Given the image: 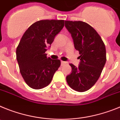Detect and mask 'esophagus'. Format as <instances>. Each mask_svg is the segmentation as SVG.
Wrapping results in <instances>:
<instances>
[{"label":"esophagus","instance_id":"34e87169","mask_svg":"<svg viewBox=\"0 0 120 120\" xmlns=\"http://www.w3.org/2000/svg\"><path fill=\"white\" fill-rule=\"evenodd\" d=\"M66 63H67V62H66V61H61V66H63V65H64V64H66Z\"/></svg>","mask_w":120,"mask_h":120}]
</instances>
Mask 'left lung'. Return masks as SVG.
I'll use <instances>...</instances> for the list:
<instances>
[{"instance_id":"obj_1","label":"left lung","mask_w":120,"mask_h":120,"mask_svg":"<svg viewBox=\"0 0 120 120\" xmlns=\"http://www.w3.org/2000/svg\"><path fill=\"white\" fill-rule=\"evenodd\" d=\"M65 27L71 35L74 47L80 56L79 66L70 64L72 72L66 81L72 89L85 92L91 88L101 75L106 61V48L94 29L82 21H65Z\"/></svg>"}]
</instances>
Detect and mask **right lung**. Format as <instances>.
I'll list each match as a JSON object with an SVG mask.
<instances>
[{"label":"right lung","instance_id":"obj_1","mask_svg":"<svg viewBox=\"0 0 120 120\" xmlns=\"http://www.w3.org/2000/svg\"><path fill=\"white\" fill-rule=\"evenodd\" d=\"M64 26V20L36 22L25 31L16 49L22 77L30 87L42 89L51 83L60 66L59 60L47 58L45 52Z\"/></svg>","mask_w":120,"mask_h":120}]
</instances>
